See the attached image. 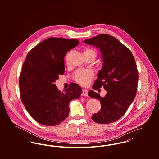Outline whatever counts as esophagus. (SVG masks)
<instances>
[{
  "mask_svg": "<svg viewBox=\"0 0 159 159\" xmlns=\"http://www.w3.org/2000/svg\"><path fill=\"white\" fill-rule=\"evenodd\" d=\"M88 91L86 89H83V93L82 95L83 96H88Z\"/></svg>",
  "mask_w": 159,
  "mask_h": 159,
  "instance_id": "esophagus-1",
  "label": "esophagus"
}]
</instances>
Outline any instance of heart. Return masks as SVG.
Wrapping results in <instances>:
<instances>
[{
  "label": "heart",
  "mask_w": 159,
  "mask_h": 159,
  "mask_svg": "<svg viewBox=\"0 0 159 159\" xmlns=\"http://www.w3.org/2000/svg\"><path fill=\"white\" fill-rule=\"evenodd\" d=\"M84 53H88L93 54L95 57L96 56V52L92 49H86L84 50ZM93 74L91 71L89 70H78L76 72L74 76L75 80L81 85H86L88 84L91 78H92Z\"/></svg>",
  "instance_id": "1"
}]
</instances>
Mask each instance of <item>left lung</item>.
I'll list each match as a JSON object with an SVG mask.
<instances>
[{
    "mask_svg": "<svg viewBox=\"0 0 159 159\" xmlns=\"http://www.w3.org/2000/svg\"><path fill=\"white\" fill-rule=\"evenodd\" d=\"M84 42L98 48L103 62L92 88L103 86L107 92L102 97L89 91L88 95L101 103L100 110L92 115V119L102 124L113 122L125 113L135 97L138 73L135 59L129 48L110 35L100 34Z\"/></svg>",
    "mask_w": 159,
    "mask_h": 159,
    "instance_id": "1",
    "label": "left lung"
}]
</instances>
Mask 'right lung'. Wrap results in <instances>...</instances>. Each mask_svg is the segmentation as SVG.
Masks as SVG:
<instances>
[{"mask_svg": "<svg viewBox=\"0 0 159 159\" xmlns=\"http://www.w3.org/2000/svg\"><path fill=\"white\" fill-rule=\"evenodd\" d=\"M79 44L78 40L51 37L27 54L20 76L21 98L25 108L39 123L48 126L64 121L69 114V103L78 99L81 88L73 83L63 93L54 83L65 72L64 58Z\"/></svg>", "mask_w": 159, "mask_h": 159, "instance_id": "right-lung-1", "label": "right lung"}]
</instances>
